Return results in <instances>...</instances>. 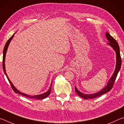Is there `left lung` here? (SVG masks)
Here are the masks:
<instances>
[{
    "mask_svg": "<svg viewBox=\"0 0 124 124\" xmlns=\"http://www.w3.org/2000/svg\"><path fill=\"white\" fill-rule=\"evenodd\" d=\"M106 37L108 41H109L107 44H108L109 46H110L113 49H114L115 52H116V67H115V70L114 73L112 75V77L110 78V79L109 80L107 85H106V87H104L103 89H102L100 91L97 92V93L91 94V95H86V94L83 93L82 92H80L77 89V88L75 86V92H77V93L79 96H80L81 97L83 98L84 99L86 100V99H91V98H95L99 96H101L103 94L107 93L110 91V90L112 89V87L114 85V84L115 82V79L117 77V75L118 74L119 71L120 70L121 66V58L120 56V49H119V46L117 44V41L115 40L114 38H113L111 35L109 34L108 33H106Z\"/></svg>",
    "mask_w": 124,
    "mask_h": 124,
    "instance_id": "obj_1",
    "label": "left lung"
}]
</instances>
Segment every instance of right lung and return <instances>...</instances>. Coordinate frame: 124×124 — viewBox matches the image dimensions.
I'll use <instances>...</instances> for the list:
<instances>
[{
  "label": "right lung",
  "instance_id": "right-lung-1",
  "mask_svg": "<svg viewBox=\"0 0 124 124\" xmlns=\"http://www.w3.org/2000/svg\"><path fill=\"white\" fill-rule=\"evenodd\" d=\"M14 36V34L12 35L11 37L10 38V39L7 41V43H6V44L5 45V46H4V50H3V68L4 72V73H5V74L6 75V76H7V78L8 79V80H9V83L10 84V85H11V87H12V90H14V91L16 93H18V94H20V95H21L22 96H25V97H28V98H34V99H38V100H41V99H44V98H45L46 97H47V96L50 95V92H51L52 81L51 84V85H50V89H49V90H48L47 92H45V93H44L43 94H41V95H35V96H31V95H27V94H25V93H22V92L18 91L17 89H16V88L14 86V85L12 84V83H11V81L10 80L9 78H8L7 73H6V71H5V56H6V53H7V49H8V46H9V44L10 43V41H11V39L13 38Z\"/></svg>",
  "mask_w": 124,
  "mask_h": 124
}]
</instances>
